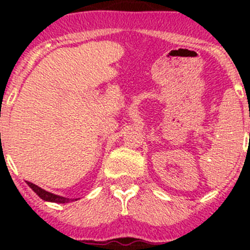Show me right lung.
Segmentation results:
<instances>
[{"instance_id": "add662e5", "label": "right lung", "mask_w": 250, "mask_h": 250, "mask_svg": "<svg viewBox=\"0 0 250 250\" xmlns=\"http://www.w3.org/2000/svg\"><path fill=\"white\" fill-rule=\"evenodd\" d=\"M28 187L37 194V195L41 198L42 200L45 202H52V203H61V204H65V203H68L71 199H68V198H63V196H60V195H55L52 193H48V191L43 190L42 188L37 187V185L32 184V183L27 182Z\"/></svg>"}]
</instances>
